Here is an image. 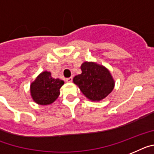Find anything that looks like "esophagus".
<instances>
[{
    "label": "esophagus",
    "mask_w": 154,
    "mask_h": 154,
    "mask_svg": "<svg viewBox=\"0 0 154 154\" xmlns=\"http://www.w3.org/2000/svg\"><path fill=\"white\" fill-rule=\"evenodd\" d=\"M72 81H73V77H69V78H66V82H72Z\"/></svg>",
    "instance_id": "1"
}]
</instances>
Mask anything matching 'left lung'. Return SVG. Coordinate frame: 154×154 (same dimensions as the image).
Wrapping results in <instances>:
<instances>
[{
	"label": "left lung",
	"instance_id": "1",
	"mask_svg": "<svg viewBox=\"0 0 154 154\" xmlns=\"http://www.w3.org/2000/svg\"><path fill=\"white\" fill-rule=\"evenodd\" d=\"M81 69L82 73L73 77V83L88 99L100 101L113 91L114 81L105 66L92 62H85Z\"/></svg>",
	"mask_w": 154,
	"mask_h": 154
}]
</instances>
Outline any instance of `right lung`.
Masks as SVG:
<instances>
[{"label": "right lung", "instance_id": "right-lung-1", "mask_svg": "<svg viewBox=\"0 0 154 154\" xmlns=\"http://www.w3.org/2000/svg\"><path fill=\"white\" fill-rule=\"evenodd\" d=\"M64 81L53 78L51 73L44 71L30 85V94L33 101L39 105H49L55 102L60 94L59 89Z\"/></svg>", "mask_w": 154, "mask_h": 154}]
</instances>
